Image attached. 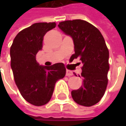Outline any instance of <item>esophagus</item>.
Returning a JSON list of instances; mask_svg holds the SVG:
<instances>
[{
	"label": "esophagus",
	"instance_id": "34e87169",
	"mask_svg": "<svg viewBox=\"0 0 126 126\" xmlns=\"http://www.w3.org/2000/svg\"><path fill=\"white\" fill-rule=\"evenodd\" d=\"M72 75H73V73H72L71 71H70V70H66V76L70 77V76H72Z\"/></svg>",
	"mask_w": 126,
	"mask_h": 126
}]
</instances>
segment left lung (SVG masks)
<instances>
[{
  "mask_svg": "<svg viewBox=\"0 0 126 126\" xmlns=\"http://www.w3.org/2000/svg\"><path fill=\"white\" fill-rule=\"evenodd\" d=\"M58 27L73 39L75 53L71 59L79 58L82 63V85L72 90L71 96L79 105H95L104 95L108 83L109 50L104 38L98 28L85 20L63 21Z\"/></svg>",
  "mask_w": 126,
  "mask_h": 126,
  "instance_id": "1",
  "label": "left lung"
}]
</instances>
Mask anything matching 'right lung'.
Wrapping results in <instances>:
<instances>
[{"label":"right lung","instance_id":"right-lung-1","mask_svg":"<svg viewBox=\"0 0 126 126\" xmlns=\"http://www.w3.org/2000/svg\"><path fill=\"white\" fill-rule=\"evenodd\" d=\"M55 26V22L34 23L16 36L10 48L15 83L22 96L38 107L49 101L56 82L65 75L63 63L44 66L36 60V54L42 49L44 35Z\"/></svg>","mask_w":126,"mask_h":126}]
</instances>
